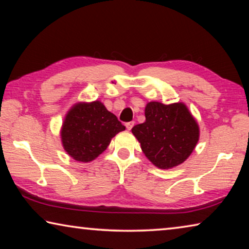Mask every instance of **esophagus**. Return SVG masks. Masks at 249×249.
Masks as SVG:
<instances>
[{"label": "esophagus", "instance_id": "34e87169", "mask_svg": "<svg viewBox=\"0 0 249 249\" xmlns=\"http://www.w3.org/2000/svg\"><path fill=\"white\" fill-rule=\"evenodd\" d=\"M135 125V122L132 121V122H128V123H126V128H127L128 130H130L133 128V126Z\"/></svg>", "mask_w": 249, "mask_h": 249}]
</instances>
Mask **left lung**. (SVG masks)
<instances>
[{
    "label": "left lung",
    "instance_id": "8db88e82",
    "mask_svg": "<svg viewBox=\"0 0 249 249\" xmlns=\"http://www.w3.org/2000/svg\"><path fill=\"white\" fill-rule=\"evenodd\" d=\"M145 116L144 123L135 125L132 132L146 157L160 169L182 163L199 141V126L187 107L149 102Z\"/></svg>",
    "mask_w": 249,
    "mask_h": 249
}]
</instances>
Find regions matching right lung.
<instances>
[{"instance_id":"right-lung-1","label":"right lung","mask_w":249,"mask_h":249,"mask_svg":"<svg viewBox=\"0 0 249 249\" xmlns=\"http://www.w3.org/2000/svg\"><path fill=\"white\" fill-rule=\"evenodd\" d=\"M125 126L104 105L95 101L79 103L70 109L61 129L65 150L73 159L89 162L107 148Z\"/></svg>"}]
</instances>
